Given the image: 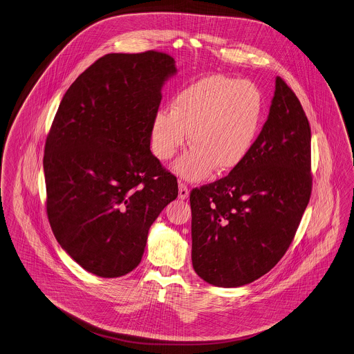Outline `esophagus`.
Returning <instances> with one entry per match:
<instances>
[{"mask_svg":"<svg viewBox=\"0 0 354 354\" xmlns=\"http://www.w3.org/2000/svg\"><path fill=\"white\" fill-rule=\"evenodd\" d=\"M179 198L180 199H187L189 198V189L183 183H179Z\"/></svg>","mask_w":354,"mask_h":354,"instance_id":"obj_1","label":"esophagus"}]
</instances>
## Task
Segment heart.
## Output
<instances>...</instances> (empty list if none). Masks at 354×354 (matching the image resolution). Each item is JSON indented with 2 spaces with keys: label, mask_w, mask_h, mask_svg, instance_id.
Segmentation results:
<instances>
[{
  "label": "heart",
  "mask_w": 354,
  "mask_h": 354,
  "mask_svg": "<svg viewBox=\"0 0 354 354\" xmlns=\"http://www.w3.org/2000/svg\"><path fill=\"white\" fill-rule=\"evenodd\" d=\"M261 94L250 82L212 75L192 83L159 110L151 129L152 152L169 160L187 141L192 149L174 164L183 179L202 180L214 169L230 172L244 163L260 129Z\"/></svg>",
  "instance_id": "obj_1"
}]
</instances>
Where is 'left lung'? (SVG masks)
<instances>
[{
    "label": "left lung",
    "instance_id": "1",
    "mask_svg": "<svg viewBox=\"0 0 354 354\" xmlns=\"http://www.w3.org/2000/svg\"><path fill=\"white\" fill-rule=\"evenodd\" d=\"M311 129L295 93L274 80L268 118L244 163L190 194L191 260L217 287L270 272L292 243L311 195Z\"/></svg>",
    "mask_w": 354,
    "mask_h": 354
}]
</instances>
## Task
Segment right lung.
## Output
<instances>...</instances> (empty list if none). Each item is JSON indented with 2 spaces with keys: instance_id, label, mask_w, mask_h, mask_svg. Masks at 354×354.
<instances>
[{
  "instance_id": "right-lung-1",
  "label": "right lung",
  "mask_w": 354,
  "mask_h": 354,
  "mask_svg": "<svg viewBox=\"0 0 354 354\" xmlns=\"http://www.w3.org/2000/svg\"><path fill=\"white\" fill-rule=\"evenodd\" d=\"M174 57L147 51L100 57L66 91L44 148L55 239L87 272L118 277L141 261L148 230L176 199V178L151 152Z\"/></svg>"
}]
</instances>
